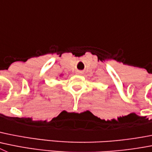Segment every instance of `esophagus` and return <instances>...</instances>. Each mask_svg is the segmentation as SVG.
<instances>
[{
  "label": "esophagus",
  "mask_w": 152,
  "mask_h": 152,
  "mask_svg": "<svg viewBox=\"0 0 152 152\" xmlns=\"http://www.w3.org/2000/svg\"><path fill=\"white\" fill-rule=\"evenodd\" d=\"M76 74H77V75H82L83 72H82L81 71H77V72H76Z\"/></svg>",
  "instance_id": "1"
}]
</instances>
